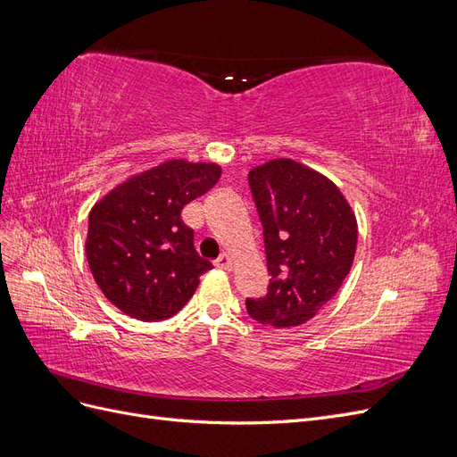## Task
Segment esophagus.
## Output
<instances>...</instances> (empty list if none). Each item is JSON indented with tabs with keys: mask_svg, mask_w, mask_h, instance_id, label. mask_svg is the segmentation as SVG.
I'll return each mask as SVG.
<instances>
[{
	"mask_svg": "<svg viewBox=\"0 0 457 457\" xmlns=\"http://www.w3.org/2000/svg\"><path fill=\"white\" fill-rule=\"evenodd\" d=\"M215 265H217L219 269H223V270H230V269H232V259H230L227 253H223V255H220V257L215 261Z\"/></svg>",
	"mask_w": 457,
	"mask_h": 457,
	"instance_id": "1",
	"label": "esophagus"
}]
</instances>
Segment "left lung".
<instances>
[{
	"label": "left lung",
	"instance_id": "1",
	"mask_svg": "<svg viewBox=\"0 0 457 457\" xmlns=\"http://www.w3.org/2000/svg\"><path fill=\"white\" fill-rule=\"evenodd\" d=\"M247 183L270 274L267 295L245 299L247 314L274 328L305 324L347 278L356 252V217L328 177L289 158L253 168Z\"/></svg>",
	"mask_w": 457,
	"mask_h": 457
}]
</instances>
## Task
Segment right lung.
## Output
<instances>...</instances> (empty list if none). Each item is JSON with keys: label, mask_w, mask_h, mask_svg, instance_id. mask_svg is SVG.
Returning <instances> with one entry per match:
<instances>
[{"label": "right lung", "mask_w": 457, "mask_h": 457, "mask_svg": "<svg viewBox=\"0 0 457 457\" xmlns=\"http://www.w3.org/2000/svg\"><path fill=\"white\" fill-rule=\"evenodd\" d=\"M220 177L217 163L168 160L133 175L93 205L86 253L93 278L121 312L143 322L171 318L213 269L195 250L181 212Z\"/></svg>", "instance_id": "add662e5"}]
</instances>
